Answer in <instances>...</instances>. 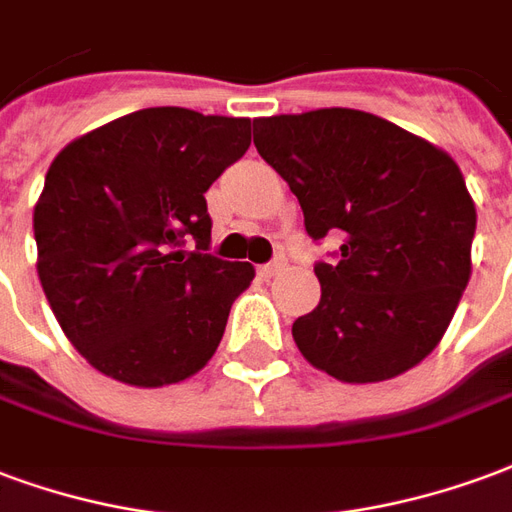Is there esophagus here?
<instances>
[{
    "mask_svg": "<svg viewBox=\"0 0 512 512\" xmlns=\"http://www.w3.org/2000/svg\"><path fill=\"white\" fill-rule=\"evenodd\" d=\"M281 270H283V261L278 259V261H270V264H261L259 275L264 278V281H270V278H275Z\"/></svg>",
    "mask_w": 512,
    "mask_h": 512,
    "instance_id": "esophagus-1",
    "label": "esophagus"
}]
</instances>
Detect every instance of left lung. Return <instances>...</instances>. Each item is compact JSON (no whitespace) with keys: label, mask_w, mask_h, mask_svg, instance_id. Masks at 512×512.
<instances>
[{"label":"left lung","mask_w":512,"mask_h":512,"mask_svg":"<svg viewBox=\"0 0 512 512\" xmlns=\"http://www.w3.org/2000/svg\"><path fill=\"white\" fill-rule=\"evenodd\" d=\"M253 144L289 182L313 240L343 234L338 261L313 267L322 300L292 324L302 357L349 384L425 360L472 275L477 212L458 163L354 108L253 119Z\"/></svg>","instance_id":"1"}]
</instances>
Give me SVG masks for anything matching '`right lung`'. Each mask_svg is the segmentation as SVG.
<instances>
[{
    "label": "right lung",
    "instance_id": "right-lung-1",
    "mask_svg": "<svg viewBox=\"0 0 512 512\" xmlns=\"http://www.w3.org/2000/svg\"><path fill=\"white\" fill-rule=\"evenodd\" d=\"M248 147L251 119L141 108L73 138L48 166L32 218L37 275L100 374L166 387L210 363L256 270L201 253L204 193Z\"/></svg>",
    "mask_w": 512,
    "mask_h": 512
}]
</instances>
